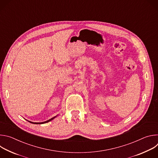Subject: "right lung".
<instances>
[{
	"mask_svg": "<svg viewBox=\"0 0 158 158\" xmlns=\"http://www.w3.org/2000/svg\"><path fill=\"white\" fill-rule=\"evenodd\" d=\"M57 116V115L56 116H54V117H53L52 118H51V119H49V120H48V121H44V122H42V123H34V122H31V121H28L29 123H32V124H45V123H49V121H52V120H53L54 118H56V117Z\"/></svg>",
	"mask_w": 158,
	"mask_h": 158,
	"instance_id": "obj_1",
	"label": "right lung"
}]
</instances>
